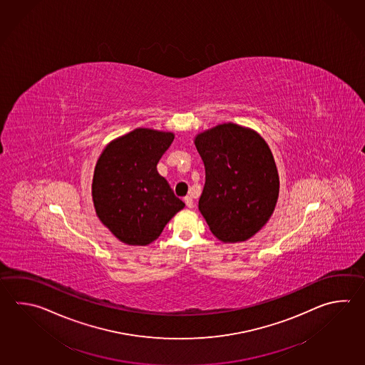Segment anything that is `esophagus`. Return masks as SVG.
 I'll return each instance as SVG.
<instances>
[{
    "label": "esophagus",
    "mask_w": 365,
    "mask_h": 365,
    "mask_svg": "<svg viewBox=\"0 0 365 365\" xmlns=\"http://www.w3.org/2000/svg\"><path fill=\"white\" fill-rule=\"evenodd\" d=\"M185 202H186L187 208H192L194 207V200L191 196H186L185 197Z\"/></svg>",
    "instance_id": "1"
}]
</instances>
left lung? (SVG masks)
<instances>
[{
    "label": "left lung",
    "mask_w": 365,
    "mask_h": 365,
    "mask_svg": "<svg viewBox=\"0 0 365 365\" xmlns=\"http://www.w3.org/2000/svg\"><path fill=\"white\" fill-rule=\"evenodd\" d=\"M205 166L199 210L223 243L246 242L267 225L279 195V177L267 142L232 122L195 136Z\"/></svg>",
    "instance_id": "8db88e82"
}]
</instances>
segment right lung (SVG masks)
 Instances as JSON below:
<instances>
[{"mask_svg":"<svg viewBox=\"0 0 365 365\" xmlns=\"http://www.w3.org/2000/svg\"><path fill=\"white\" fill-rule=\"evenodd\" d=\"M174 140L170 131L139 127L109 143L97 160L92 200L98 220L128 246H148L185 208L157 164Z\"/></svg>","mask_w":365,"mask_h":365,"instance_id":"right-lung-1","label":"right lung"}]
</instances>
